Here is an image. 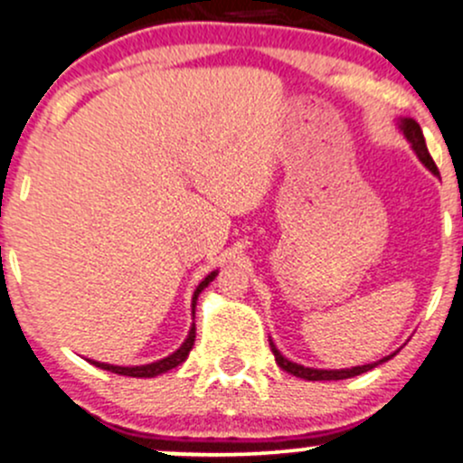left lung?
I'll return each mask as SVG.
<instances>
[{
  "instance_id": "obj_1",
  "label": "left lung",
  "mask_w": 463,
  "mask_h": 463,
  "mask_svg": "<svg viewBox=\"0 0 463 463\" xmlns=\"http://www.w3.org/2000/svg\"><path fill=\"white\" fill-rule=\"evenodd\" d=\"M400 129H402L404 138L411 142V146H413L415 156L420 157L421 165H424L426 169H429L433 175H439V171H438V166H435L433 157H430L429 149H426L424 134H421L420 125L415 123L413 118H402V120H400ZM270 349H272V354H274V360H277V364L283 369V372L297 375V378H303V380H345V378H354V375H360V373L369 372V369L378 367L380 363H387V360H391L395 354H398V352H393L391 355H384V358L378 360V363L363 364V367H352V369H312V367H303V364L292 363V360H288L286 355H281V352H279L277 345H274L272 340H270Z\"/></svg>"
}]
</instances>
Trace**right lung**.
<instances>
[{
    "label": "right lung",
    "mask_w": 463,
    "mask_h": 463,
    "mask_svg": "<svg viewBox=\"0 0 463 463\" xmlns=\"http://www.w3.org/2000/svg\"><path fill=\"white\" fill-rule=\"evenodd\" d=\"M217 277V272H211L204 281L200 283V286L195 288V294H193V314H195V303H197V297H200V292L204 289L208 283L213 281V279ZM193 343H195V323H193L189 336H186L184 343H182V347L174 352L171 355H166V358L157 360V363H151V364H140V367H118V364H105V363H96V360H90L91 364H96V367L105 369V372H111V373H118V375H129V378H156V375L169 372V369H175L177 364L184 363L186 358H189V352L193 349Z\"/></svg>",
    "instance_id": "add662e5"
}]
</instances>
